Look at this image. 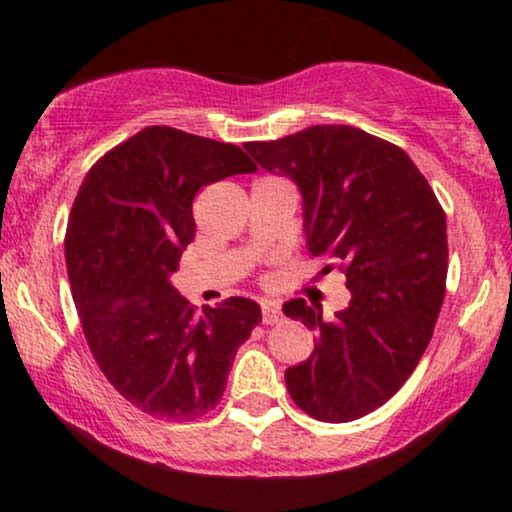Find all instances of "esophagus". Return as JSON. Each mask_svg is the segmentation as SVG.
I'll use <instances>...</instances> for the list:
<instances>
[{
  "label": "esophagus",
  "mask_w": 512,
  "mask_h": 512,
  "mask_svg": "<svg viewBox=\"0 0 512 512\" xmlns=\"http://www.w3.org/2000/svg\"><path fill=\"white\" fill-rule=\"evenodd\" d=\"M261 310H263V324L272 326L282 321V310H279V305L272 303V300H263Z\"/></svg>",
  "instance_id": "esophagus-1"
}]
</instances>
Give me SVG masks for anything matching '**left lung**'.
<instances>
[{
  "instance_id": "8db88e82",
  "label": "left lung",
  "mask_w": 512,
  "mask_h": 512,
  "mask_svg": "<svg viewBox=\"0 0 512 512\" xmlns=\"http://www.w3.org/2000/svg\"><path fill=\"white\" fill-rule=\"evenodd\" d=\"M244 149L296 181L307 249L352 293L331 321L303 298L284 303L286 317L317 331L310 359L286 368V389L319 422H352L387 403L429 345L445 298V212L408 153L352 125H312Z\"/></svg>"
}]
</instances>
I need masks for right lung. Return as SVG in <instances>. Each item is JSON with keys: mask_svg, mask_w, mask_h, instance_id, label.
<instances>
[{"mask_svg": "<svg viewBox=\"0 0 512 512\" xmlns=\"http://www.w3.org/2000/svg\"><path fill=\"white\" fill-rule=\"evenodd\" d=\"M256 165L240 146L149 125L97 160L65 237L67 275L90 352L125 401L167 422L214 410L261 307L228 298L198 314L170 284L195 237L202 186Z\"/></svg>", "mask_w": 512, "mask_h": 512, "instance_id": "right-lung-1", "label": "right lung"}]
</instances>
